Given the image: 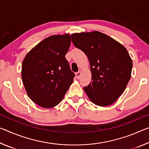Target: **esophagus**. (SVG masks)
I'll return each instance as SVG.
<instances>
[{"label": "esophagus", "mask_w": 149, "mask_h": 149, "mask_svg": "<svg viewBox=\"0 0 149 149\" xmlns=\"http://www.w3.org/2000/svg\"><path fill=\"white\" fill-rule=\"evenodd\" d=\"M75 75H76V77L77 78V79H79L80 75H81V72L79 71V72H77L75 73Z\"/></svg>", "instance_id": "34e87169"}]
</instances>
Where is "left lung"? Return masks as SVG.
<instances>
[{
  "label": "left lung",
  "instance_id": "8db88e82",
  "mask_svg": "<svg viewBox=\"0 0 149 149\" xmlns=\"http://www.w3.org/2000/svg\"><path fill=\"white\" fill-rule=\"evenodd\" d=\"M74 45L87 55L91 81L84 88L95 104L107 107L116 101L129 82L133 62L127 49L101 32L76 33L71 35Z\"/></svg>",
  "mask_w": 149,
  "mask_h": 149
}]
</instances>
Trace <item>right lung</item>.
Returning a JSON list of instances; mask_svg holds the SVG:
<instances>
[{"label":"right lung","instance_id":"obj_1","mask_svg":"<svg viewBox=\"0 0 149 149\" xmlns=\"http://www.w3.org/2000/svg\"><path fill=\"white\" fill-rule=\"evenodd\" d=\"M71 44L70 34L52 35L30 50L22 65V79L27 95L42 108L58 104L75 74L65 55Z\"/></svg>","mask_w":149,"mask_h":149}]
</instances>
